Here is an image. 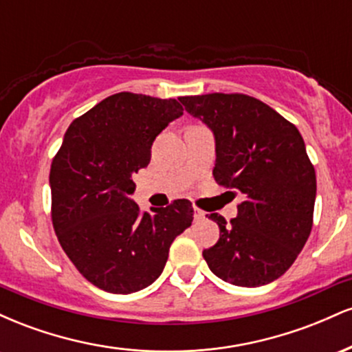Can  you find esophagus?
Instances as JSON below:
<instances>
[{"instance_id":"obj_1","label":"esophagus","mask_w":352,"mask_h":352,"mask_svg":"<svg viewBox=\"0 0 352 352\" xmlns=\"http://www.w3.org/2000/svg\"><path fill=\"white\" fill-rule=\"evenodd\" d=\"M193 220H195V221H204L205 220V212H201V210L195 208V212H193Z\"/></svg>"}]
</instances>
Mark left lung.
<instances>
[{"mask_svg": "<svg viewBox=\"0 0 352 352\" xmlns=\"http://www.w3.org/2000/svg\"><path fill=\"white\" fill-rule=\"evenodd\" d=\"M185 111L215 139L213 177L241 193L236 218H208L220 238L204 250L210 272L235 286L256 288L281 276L313 227L316 173L292 122L245 94L180 98Z\"/></svg>", "mask_w": 352, "mask_h": 352, "instance_id": "1", "label": "left lung"}]
</instances>
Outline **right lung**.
I'll list each match as a JSON object with an SVG mask.
<instances>
[{
	"label": "right lung",
	"instance_id": "add662e5",
	"mask_svg": "<svg viewBox=\"0 0 352 352\" xmlns=\"http://www.w3.org/2000/svg\"><path fill=\"white\" fill-rule=\"evenodd\" d=\"M175 99L119 92L69 125L51 165L52 225L79 273L107 293L151 286L177 235L192 225L188 200L140 213L134 173L155 137L184 114Z\"/></svg>",
	"mask_w": 352,
	"mask_h": 352
}]
</instances>
